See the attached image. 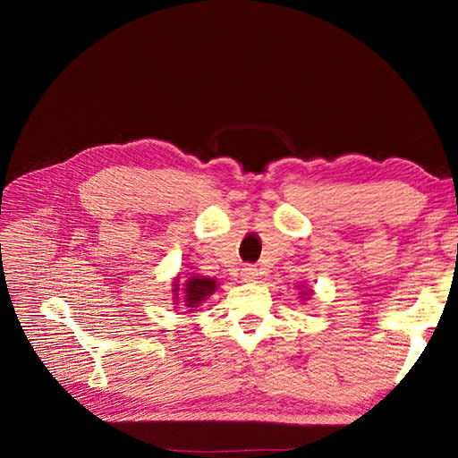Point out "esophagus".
<instances>
[{
  "instance_id": "obj_1",
  "label": "esophagus",
  "mask_w": 458,
  "mask_h": 458,
  "mask_svg": "<svg viewBox=\"0 0 458 458\" xmlns=\"http://www.w3.org/2000/svg\"><path fill=\"white\" fill-rule=\"evenodd\" d=\"M258 276H259V273H258V269L254 266H244L241 269V279L244 283H256Z\"/></svg>"
}]
</instances>
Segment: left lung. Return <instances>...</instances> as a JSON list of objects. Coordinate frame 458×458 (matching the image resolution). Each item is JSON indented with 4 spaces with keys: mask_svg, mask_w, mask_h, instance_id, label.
<instances>
[{
    "mask_svg": "<svg viewBox=\"0 0 458 458\" xmlns=\"http://www.w3.org/2000/svg\"><path fill=\"white\" fill-rule=\"evenodd\" d=\"M298 290H300V293H298V294H300V296H298V298H300V301H306V300H310V298H311V294H313V290H311L310 286H303V284H301V286H298Z\"/></svg>",
    "mask_w": 458,
    "mask_h": 458,
    "instance_id": "1",
    "label": "left lung"
}]
</instances>
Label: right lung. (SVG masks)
Here are the masks:
<instances>
[{"mask_svg": "<svg viewBox=\"0 0 458 458\" xmlns=\"http://www.w3.org/2000/svg\"><path fill=\"white\" fill-rule=\"evenodd\" d=\"M217 290V281L206 275H191L182 284V279L175 276L172 284L174 308L183 306L189 311H197L202 303Z\"/></svg>", "mask_w": 458, "mask_h": 458, "instance_id": "1", "label": "right lung"}]
</instances>
